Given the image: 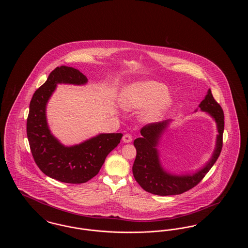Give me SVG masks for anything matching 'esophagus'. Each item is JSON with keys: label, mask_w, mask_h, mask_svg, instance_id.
<instances>
[{"label": "esophagus", "mask_w": 248, "mask_h": 248, "mask_svg": "<svg viewBox=\"0 0 248 248\" xmlns=\"http://www.w3.org/2000/svg\"><path fill=\"white\" fill-rule=\"evenodd\" d=\"M132 140H133L132 136L129 135V134H125V135L123 137V141L124 142V143H130V142H132Z\"/></svg>", "instance_id": "34e87169"}]
</instances>
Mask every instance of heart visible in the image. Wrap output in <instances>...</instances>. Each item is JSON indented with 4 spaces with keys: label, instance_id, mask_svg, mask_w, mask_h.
I'll list each match as a JSON object with an SVG mask.
<instances>
[{
    "label": "heart",
    "instance_id": "1",
    "mask_svg": "<svg viewBox=\"0 0 248 248\" xmlns=\"http://www.w3.org/2000/svg\"><path fill=\"white\" fill-rule=\"evenodd\" d=\"M120 104L125 110H135L147 107L143 112L147 121L159 120L172 105L168 89L163 83L147 81L128 84L120 96Z\"/></svg>",
    "mask_w": 248,
    "mask_h": 248
}]
</instances>
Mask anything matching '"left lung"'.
I'll return each mask as SVG.
<instances>
[{"label":"left lung","mask_w":248,"mask_h":248,"mask_svg":"<svg viewBox=\"0 0 248 248\" xmlns=\"http://www.w3.org/2000/svg\"><path fill=\"white\" fill-rule=\"evenodd\" d=\"M199 109L209 114L217 124V135L211 158L193 173L178 175L166 171L161 163L157 147L171 120L147 124L140 130L141 137L134 140L137 156L132 168L133 175L142 189L161 196L181 194L196 186L211 169L222 149L224 113L220 105L214 99L210 89L199 104ZM197 110L198 108L194 111Z\"/></svg>","instance_id":"8db88e82"}]
</instances>
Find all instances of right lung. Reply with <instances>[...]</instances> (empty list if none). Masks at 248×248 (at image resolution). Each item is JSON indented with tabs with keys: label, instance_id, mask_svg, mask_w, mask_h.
<instances>
[{
	"label": "right lung",
	"instance_id": "obj_1",
	"mask_svg": "<svg viewBox=\"0 0 248 248\" xmlns=\"http://www.w3.org/2000/svg\"><path fill=\"white\" fill-rule=\"evenodd\" d=\"M87 82L81 71L60 66L49 74L30 103L27 136L36 165L48 177L65 183H84L97 175L108 154L117 147L123 137L121 133H102L80 144L65 146L52 134L46 106L57 85H83Z\"/></svg>",
	"mask_w": 248,
	"mask_h": 248
}]
</instances>
